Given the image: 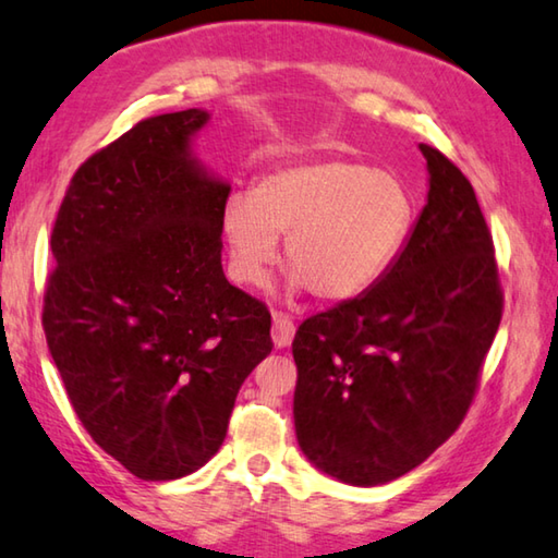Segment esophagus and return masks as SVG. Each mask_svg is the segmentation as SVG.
I'll return each instance as SVG.
<instances>
[{
    "label": "esophagus",
    "instance_id": "34e87169",
    "mask_svg": "<svg viewBox=\"0 0 558 558\" xmlns=\"http://www.w3.org/2000/svg\"><path fill=\"white\" fill-rule=\"evenodd\" d=\"M271 320H274V326H271L274 345H277V348L291 345V340H294V333H296L294 320H291L287 314H279V311L271 316Z\"/></svg>",
    "mask_w": 558,
    "mask_h": 558
}]
</instances>
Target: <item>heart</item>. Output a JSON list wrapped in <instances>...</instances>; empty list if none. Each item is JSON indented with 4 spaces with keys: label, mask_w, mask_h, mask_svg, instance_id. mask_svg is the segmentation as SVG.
Segmentation results:
<instances>
[{
    "label": "heart",
    "mask_w": 558,
    "mask_h": 558,
    "mask_svg": "<svg viewBox=\"0 0 558 558\" xmlns=\"http://www.w3.org/2000/svg\"><path fill=\"white\" fill-rule=\"evenodd\" d=\"M414 201L392 171L353 159H308L262 173L250 198L222 213L232 277L264 287L284 259L296 287L320 304H348L367 294L412 232Z\"/></svg>",
    "instance_id": "1"
}]
</instances>
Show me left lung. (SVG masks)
<instances>
[{"label":"left lung","mask_w":558,"mask_h":558,"mask_svg":"<svg viewBox=\"0 0 558 558\" xmlns=\"http://www.w3.org/2000/svg\"><path fill=\"white\" fill-rule=\"evenodd\" d=\"M428 195L385 277L299 326L294 426L304 456L373 487L424 463L451 436L502 318L493 234L471 181L418 144Z\"/></svg>","instance_id":"obj_1"}]
</instances>
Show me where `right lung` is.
I'll use <instances>...</instances> for the list:
<instances>
[{"label": "right lung", "mask_w": 558, "mask_h": 558, "mask_svg": "<svg viewBox=\"0 0 558 558\" xmlns=\"http://www.w3.org/2000/svg\"><path fill=\"white\" fill-rule=\"evenodd\" d=\"M205 110L156 114L95 151L51 232L44 330L93 441L142 481L198 471L244 379L271 353V316L222 271L230 185L203 169Z\"/></svg>", "instance_id": "obj_1"}]
</instances>
